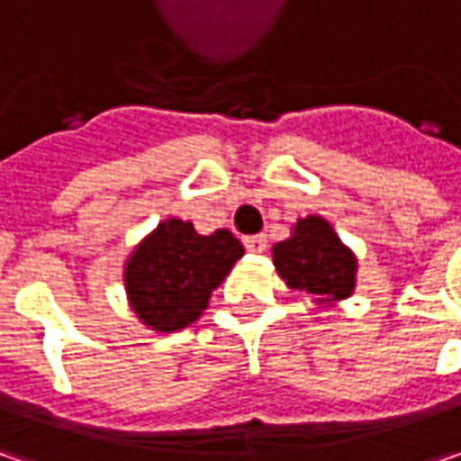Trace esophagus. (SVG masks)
<instances>
[{"label":"esophagus","mask_w":461,"mask_h":461,"mask_svg":"<svg viewBox=\"0 0 461 461\" xmlns=\"http://www.w3.org/2000/svg\"><path fill=\"white\" fill-rule=\"evenodd\" d=\"M243 246H246V251H251V254H264V251H267V236H246V239H243Z\"/></svg>","instance_id":"1"}]
</instances>
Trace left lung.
Segmentation results:
<instances>
[{
    "label": "left lung",
    "mask_w": 461,
    "mask_h": 461,
    "mask_svg": "<svg viewBox=\"0 0 461 461\" xmlns=\"http://www.w3.org/2000/svg\"><path fill=\"white\" fill-rule=\"evenodd\" d=\"M272 258L285 285L315 297V303L333 305L357 287V257L321 215L294 222L293 236L276 243Z\"/></svg>",
    "instance_id": "left-lung-1"
}]
</instances>
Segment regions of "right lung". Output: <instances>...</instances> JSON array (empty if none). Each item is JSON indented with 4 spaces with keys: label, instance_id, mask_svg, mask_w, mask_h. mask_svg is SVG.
<instances>
[{
    "label": "right lung",
    "instance_id": "1",
    "mask_svg": "<svg viewBox=\"0 0 461 461\" xmlns=\"http://www.w3.org/2000/svg\"><path fill=\"white\" fill-rule=\"evenodd\" d=\"M240 257V240L225 228L200 236L192 222L179 218L158 222L125 264L131 308L143 326L158 333L189 326Z\"/></svg>",
    "mask_w": 461,
    "mask_h": 461
}]
</instances>
